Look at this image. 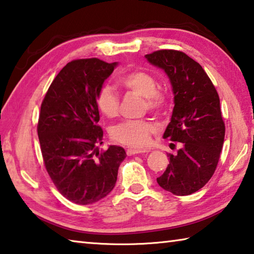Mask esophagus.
<instances>
[{"mask_svg": "<svg viewBox=\"0 0 254 254\" xmlns=\"http://www.w3.org/2000/svg\"><path fill=\"white\" fill-rule=\"evenodd\" d=\"M148 152V150H141V149H133V148H128L127 150V156H133V154H137V153H144Z\"/></svg>", "mask_w": 254, "mask_h": 254, "instance_id": "34e87169", "label": "esophagus"}]
</instances>
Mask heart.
Masks as SVG:
<instances>
[{
  "mask_svg": "<svg viewBox=\"0 0 254 254\" xmlns=\"http://www.w3.org/2000/svg\"><path fill=\"white\" fill-rule=\"evenodd\" d=\"M118 84L127 89L143 96V109L160 112L168 102L166 92L158 88L154 76L143 70H130L120 75ZM96 105L102 114L107 118H115L119 114L120 100L118 93L109 85L102 86L96 96ZM157 131L153 123L145 120L126 121L112 128V137L118 142L132 148H145L151 142V135Z\"/></svg>",
  "mask_w": 254,
  "mask_h": 254,
  "instance_id": "heart-1",
  "label": "heart"
}]
</instances>
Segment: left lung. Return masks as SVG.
I'll return each instance as SVG.
<instances>
[{"label":"left lung","mask_w":254,"mask_h":254,"mask_svg":"<svg viewBox=\"0 0 254 254\" xmlns=\"http://www.w3.org/2000/svg\"><path fill=\"white\" fill-rule=\"evenodd\" d=\"M144 57L170 80L175 106L163 139L182 145L168 154L169 165L157 183L174 195H190L212 178L220 159L225 136L220 97L203 67L182 51L158 50Z\"/></svg>","instance_id":"8db88e82"}]
</instances>
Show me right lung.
Returning <instances> with one entry per match:
<instances>
[{
  "label": "right lung",
  "mask_w": 254,
  "mask_h": 254,
  "mask_svg": "<svg viewBox=\"0 0 254 254\" xmlns=\"http://www.w3.org/2000/svg\"><path fill=\"white\" fill-rule=\"evenodd\" d=\"M118 63L72 60L59 71L41 104L38 136L51 180L64 197L78 205L101 200L113 190L127 153L110 145L100 153L103 131L96 96Z\"/></svg>",
  "instance_id": "1"
}]
</instances>
